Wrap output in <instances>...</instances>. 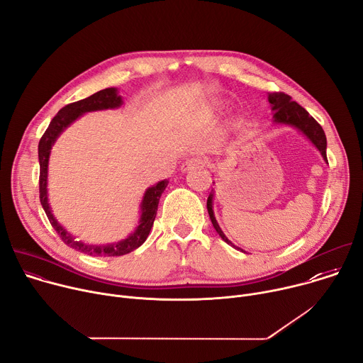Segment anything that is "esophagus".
Instances as JSON below:
<instances>
[{
  "label": "esophagus",
  "mask_w": 363,
  "mask_h": 363,
  "mask_svg": "<svg viewBox=\"0 0 363 363\" xmlns=\"http://www.w3.org/2000/svg\"><path fill=\"white\" fill-rule=\"evenodd\" d=\"M208 163L205 157H191V158H187L184 163L182 164L180 170L184 173V172H189V170H193L196 167H200V166H205Z\"/></svg>",
  "instance_id": "obj_1"
}]
</instances>
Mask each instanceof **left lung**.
Returning a JSON list of instances; mask_svg holds the SVG:
<instances>
[{"label":"left lung","instance_id":"obj_1","mask_svg":"<svg viewBox=\"0 0 363 363\" xmlns=\"http://www.w3.org/2000/svg\"><path fill=\"white\" fill-rule=\"evenodd\" d=\"M268 102L271 104V108L274 111V123L275 124H286V125H291L294 128H297L298 131H301L314 145L315 148L321 152L323 158L328 161V155H326V148H328V141H326V135L323 128L320 127V124L317 121L310 116V113L300 106L297 102L291 101V96L283 92H272L268 95ZM208 212L211 216V220L213 223V228L216 229V232L219 233V236L228 242L229 245L235 247L230 240L225 236V233L222 232V229L219 228L215 213H213V191H211L209 197H208ZM238 248V247H235ZM239 250V248H238Z\"/></svg>","mask_w":363,"mask_h":363}]
</instances>
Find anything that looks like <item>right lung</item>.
I'll return each mask as SVG.
<instances>
[{
    "label": "right lung",
    "mask_w": 363,
    "mask_h": 363,
    "mask_svg": "<svg viewBox=\"0 0 363 363\" xmlns=\"http://www.w3.org/2000/svg\"><path fill=\"white\" fill-rule=\"evenodd\" d=\"M123 105V98L118 95L116 88H106L102 89L85 99H80L77 102L69 104L63 106L57 115L52 119L49 124V128L40 138L38 143V163H40V179H38V187H40V203H42L53 229L57 232V235L62 238L63 242L67 247L74 248L76 251H80L84 254L92 255V257H121L130 254L131 251L141 247L152 228L160 197L166 190L169 180H161L157 184L148 187L144 193L143 202H141V218L138 222V226L135 230L125 239L119 240L116 244H108V245H89L84 244L80 240H76L53 216L52 209L49 206L48 199V167H49V157L50 150L57 140V137L67 128L73 121H76L80 115L92 111H101V109H113Z\"/></svg>",
    "instance_id": "add662e5"
}]
</instances>
